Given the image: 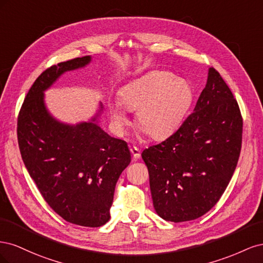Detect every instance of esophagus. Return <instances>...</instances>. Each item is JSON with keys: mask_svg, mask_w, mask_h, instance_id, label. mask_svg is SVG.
Returning <instances> with one entry per match:
<instances>
[{"mask_svg": "<svg viewBox=\"0 0 263 263\" xmlns=\"http://www.w3.org/2000/svg\"><path fill=\"white\" fill-rule=\"evenodd\" d=\"M130 153L133 155L134 160H137L140 157V150L137 147H130Z\"/></svg>", "mask_w": 263, "mask_h": 263, "instance_id": "obj_1", "label": "esophagus"}]
</instances>
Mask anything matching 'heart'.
Returning <instances> with one entry per match:
<instances>
[{
	"instance_id": "1",
	"label": "heart",
	"mask_w": 263,
	"mask_h": 263,
	"mask_svg": "<svg viewBox=\"0 0 263 263\" xmlns=\"http://www.w3.org/2000/svg\"><path fill=\"white\" fill-rule=\"evenodd\" d=\"M192 102V90L181 79L165 71H153L123 87L119 103L109 104L117 128L127 123L125 109L136 110L138 129L153 139L169 137L181 124Z\"/></svg>"
}]
</instances>
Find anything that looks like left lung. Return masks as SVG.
<instances>
[{
  "mask_svg": "<svg viewBox=\"0 0 263 263\" xmlns=\"http://www.w3.org/2000/svg\"><path fill=\"white\" fill-rule=\"evenodd\" d=\"M242 117L214 68L194 112L160 144L142 151L157 214L181 222L203 216L218 202L239 159Z\"/></svg>",
  "mask_w": 263,
  "mask_h": 263,
  "instance_id": "obj_1",
  "label": "left lung"
}]
</instances>
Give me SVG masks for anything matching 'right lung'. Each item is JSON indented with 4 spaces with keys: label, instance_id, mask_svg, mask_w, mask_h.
I'll return each instance as SVG.
<instances>
[{
    "label": "right lung",
    "instance_id": "right-lung-1",
    "mask_svg": "<svg viewBox=\"0 0 263 263\" xmlns=\"http://www.w3.org/2000/svg\"><path fill=\"white\" fill-rule=\"evenodd\" d=\"M90 55L60 62L39 76L17 118L22 159L39 192L63 219L84 227L109 220L117 180L130 163L126 141L110 137L97 123L69 125L57 121L45 105L44 92L67 71L83 68Z\"/></svg>",
    "mask_w": 263,
    "mask_h": 263
}]
</instances>
